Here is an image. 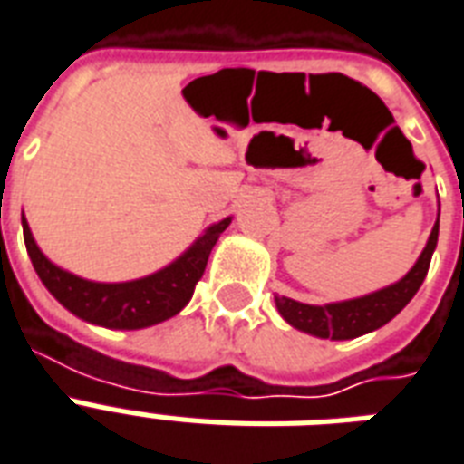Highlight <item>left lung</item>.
<instances>
[{
	"label": "left lung",
	"instance_id": "1",
	"mask_svg": "<svg viewBox=\"0 0 464 464\" xmlns=\"http://www.w3.org/2000/svg\"><path fill=\"white\" fill-rule=\"evenodd\" d=\"M438 244V220L430 229V237L426 246H423L421 256L414 264V268L397 281L394 285L370 293V295L346 300V303H332V304H304L295 303L290 297L276 295V307L283 314V319L290 326H295L300 332H307L319 339H355L362 334L375 332L380 326H385L390 319H394L409 300L416 295V290L421 288L423 278L429 273L430 256Z\"/></svg>",
	"mask_w": 464,
	"mask_h": 464
}]
</instances>
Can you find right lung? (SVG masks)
Here are the masks:
<instances>
[{
	"instance_id": "add662e5",
	"label": "right lung",
	"mask_w": 464,
	"mask_h": 464,
	"mask_svg": "<svg viewBox=\"0 0 464 464\" xmlns=\"http://www.w3.org/2000/svg\"><path fill=\"white\" fill-rule=\"evenodd\" d=\"M229 222L232 218L215 222L174 264L147 278L128 283H94L63 271L60 266L48 261L38 249L26 218H21L28 256L50 295L79 319L106 329H145L179 314L193 297L196 283L206 271L208 256Z\"/></svg>"
}]
</instances>
